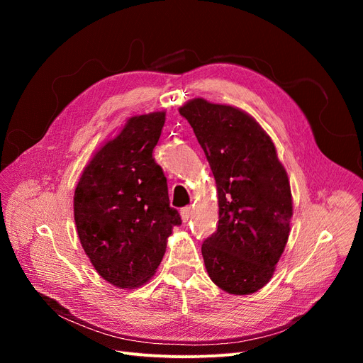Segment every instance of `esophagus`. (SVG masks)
Segmentation results:
<instances>
[{"label":"esophagus","mask_w":363,"mask_h":363,"mask_svg":"<svg viewBox=\"0 0 363 363\" xmlns=\"http://www.w3.org/2000/svg\"><path fill=\"white\" fill-rule=\"evenodd\" d=\"M189 215H191V207H182L181 208V218H182V222H188L189 220Z\"/></svg>","instance_id":"1"}]
</instances>
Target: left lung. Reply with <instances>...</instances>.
<instances>
[{"label": "left lung", "mask_w": 363, "mask_h": 363, "mask_svg": "<svg viewBox=\"0 0 363 363\" xmlns=\"http://www.w3.org/2000/svg\"><path fill=\"white\" fill-rule=\"evenodd\" d=\"M216 181L219 223L201 245L208 277L230 294L269 282L290 235L289 175L271 137L249 113L193 99L179 107Z\"/></svg>", "instance_id": "1"}]
</instances>
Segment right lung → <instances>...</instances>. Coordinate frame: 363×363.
Returning <instances> with one entry per match:
<instances>
[{"label": "right lung", "instance_id": "add662e5", "mask_svg": "<svg viewBox=\"0 0 363 363\" xmlns=\"http://www.w3.org/2000/svg\"><path fill=\"white\" fill-rule=\"evenodd\" d=\"M166 111L132 116L94 152L73 197L76 230L95 271L118 289L156 274L167 237L181 225L167 182L152 159Z\"/></svg>", "mask_w": 363, "mask_h": 363}]
</instances>
